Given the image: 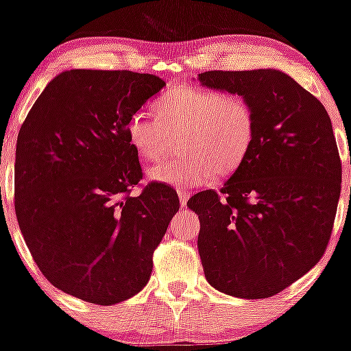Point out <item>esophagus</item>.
Wrapping results in <instances>:
<instances>
[{
    "mask_svg": "<svg viewBox=\"0 0 351 351\" xmlns=\"http://www.w3.org/2000/svg\"><path fill=\"white\" fill-rule=\"evenodd\" d=\"M178 198H180L181 208H184V206H186L188 199H189V193L184 191V189H178Z\"/></svg>",
    "mask_w": 351,
    "mask_h": 351,
    "instance_id": "obj_1",
    "label": "esophagus"
}]
</instances>
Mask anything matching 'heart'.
<instances>
[{
	"instance_id": "heart-1",
	"label": "heart",
	"mask_w": 351,
	"mask_h": 351,
	"mask_svg": "<svg viewBox=\"0 0 351 351\" xmlns=\"http://www.w3.org/2000/svg\"><path fill=\"white\" fill-rule=\"evenodd\" d=\"M156 115L136 110L127 120L128 142L140 158L155 162L180 134L183 155L148 168V180L191 188L228 176L243 163L254 138V112L239 94L216 88L176 87L155 102Z\"/></svg>"
}]
</instances>
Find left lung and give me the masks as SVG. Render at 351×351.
<instances>
[{"mask_svg":"<svg viewBox=\"0 0 351 351\" xmlns=\"http://www.w3.org/2000/svg\"><path fill=\"white\" fill-rule=\"evenodd\" d=\"M201 86L239 94L254 112V138L221 195L188 201L199 217L206 280L241 299L287 289L324 256L341 189V162L320 100L276 69L208 71Z\"/></svg>","mask_w":351,"mask_h":351,"instance_id":"8db88e82","label":"left lung"}]
</instances>
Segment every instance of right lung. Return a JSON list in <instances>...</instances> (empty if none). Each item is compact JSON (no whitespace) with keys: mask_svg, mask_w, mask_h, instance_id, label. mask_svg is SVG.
<instances>
[{"mask_svg":"<svg viewBox=\"0 0 351 351\" xmlns=\"http://www.w3.org/2000/svg\"><path fill=\"white\" fill-rule=\"evenodd\" d=\"M158 75L72 69L47 84L16 143L14 209L26 245L54 287L112 305L147 285L153 251L180 209L148 184L127 120L158 94Z\"/></svg>","mask_w":351,"mask_h":351,"instance_id":"right-lung-1","label":"right lung"}]
</instances>
